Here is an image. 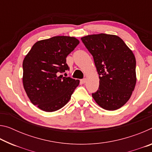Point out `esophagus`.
Masks as SVG:
<instances>
[{
	"label": "esophagus",
	"instance_id": "34e87169",
	"mask_svg": "<svg viewBox=\"0 0 152 152\" xmlns=\"http://www.w3.org/2000/svg\"><path fill=\"white\" fill-rule=\"evenodd\" d=\"M86 81V78H83V79H82L81 80H80V82H82V83H83V84L85 83Z\"/></svg>",
	"mask_w": 152,
	"mask_h": 152
}]
</instances>
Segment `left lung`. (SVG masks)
Segmentation results:
<instances>
[{
  "label": "left lung",
  "mask_w": 152,
  "mask_h": 152,
  "mask_svg": "<svg viewBox=\"0 0 152 152\" xmlns=\"http://www.w3.org/2000/svg\"><path fill=\"white\" fill-rule=\"evenodd\" d=\"M82 42L93 56L99 75V87L92 94L102 109L115 110L132 96L136 84V61L132 51L114 35H89Z\"/></svg>",
  "instance_id": "obj_1"
}]
</instances>
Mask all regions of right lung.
I'll use <instances>...</instances> for the list:
<instances>
[{
    "label": "right lung",
    "instance_id": "right-lung-1",
    "mask_svg": "<svg viewBox=\"0 0 152 152\" xmlns=\"http://www.w3.org/2000/svg\"><path fill=\"white\" fill-rule=\"evenodd\" d=\"M80 42L69 36L38 41L23 62L24 89L32 103L46 112L60 109L70 101L79 80L64 77L69 70L66 57Z\"/></svg>",
    "mask_w": 152,
    "mask_h": 152
}]
</instances>
